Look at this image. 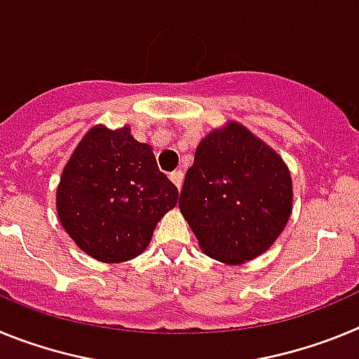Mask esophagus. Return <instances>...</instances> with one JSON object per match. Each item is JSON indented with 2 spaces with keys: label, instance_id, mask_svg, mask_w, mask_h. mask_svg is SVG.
Masks as SVG:
<instances>
[{
  "label": "esophagus",
  "instance_id": "obj_1",
  "mask_svg": "<svg viewBox=\"0 0 359 359\" xmlns=\"http://www.w3.org/2000/svg\"><path fill=\"white\" fill-rule=\"evenodd\" d=\"M170 182H172L174 185L177 187V189H182V185H183V172H182V170H174V172L170 174Z\"/></svg>",
  "mask_w": 359,
  "mask_h": 359
}]
</instances>
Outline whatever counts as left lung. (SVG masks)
Returning <instances> with one entry per match:
<instances>
[{"instance_id":"1","label":"left lung","mask_w":359,"mask_h":359,"mask_svg":"<svg viewBox=\"0 0 359 359\" xmlns=\"http://www.w3.org/2000/svg\"><path fill=\"white\" fill-rule=\"evenodd\" d=\"M287 165L239 122L212 129L196 147L180 210L203 253L224 264L262 255L290 221Z\"/></svg>"}]
</instances>
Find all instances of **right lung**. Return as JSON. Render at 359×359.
I'll list each match as a JSON object with an SVG mask.
<instances>
[{
    "mask_svg": "<svg viewBox=\"0 0 359 359\" xmlns=\"http://www.w3.org/2000/svg\"><path fill=\"white\" fill-rule=\"evenodd\" d=\"M177 198L151 145L135 140L129 126L107 129L98 123L65 165L55 205L62 228L82 252L118 264L144 253Z\"/></svg>",
    "mask_w": 359,
    "mask_h": 359,
    "instance_id": "obj_1",
    "label": "right lung"
}]
</instances>
